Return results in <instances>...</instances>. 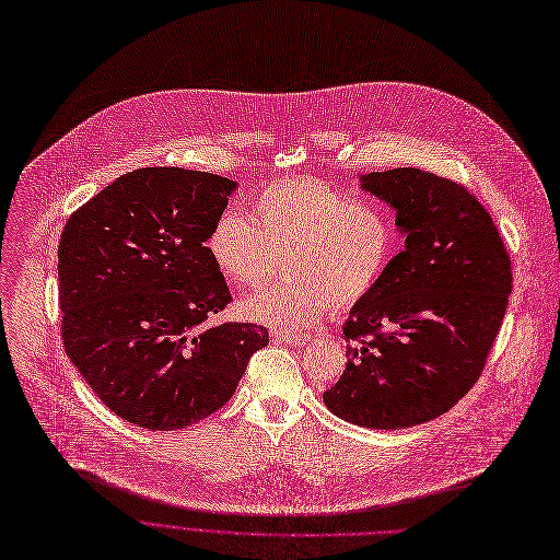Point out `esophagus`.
<instances>
[{"label":"esophagus","mask_w":560,"mask_h":560,"mask_svg":"<svg viewBox=\"0 0 560 560\" xmlns=\"http://www.w3.org/2000/svg\"><path fill=\"white\" fill-rule=\"evenodd\" d=\"M275 339H279L283 343H292V346H306L313 337H311V332H275Z\"/></svg>","instance_id":"obj_1"}]
</instances>
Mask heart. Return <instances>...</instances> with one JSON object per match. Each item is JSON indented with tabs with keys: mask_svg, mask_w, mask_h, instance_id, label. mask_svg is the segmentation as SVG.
<instances>
[{
	"mask_svg": "<svg viewBox=\"0 0 560 560\" xmlns=\"http://www.w3.org/2000/svg\"><path fill=\"white\" fill-rule=\"evenodd\" d=\"M249 214H219L206 247L221 277L241 288H261L283 257L285 279L238 306L245 319L281 330L317 324L330 303L348 308L369 296L397 247L386 208L315 178L270 183L254 194Z\"/></svg>",
	"mask_w": 560,
	"mask_h": 560,
	"instance_id": "heart-1",
	"label": "heart"
}]
</instances>
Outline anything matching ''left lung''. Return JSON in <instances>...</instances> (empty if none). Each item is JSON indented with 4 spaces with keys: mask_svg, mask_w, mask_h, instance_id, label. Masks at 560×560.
Segmentation results:
<instances>
[{
    "mask_svg": "<svg viewBox=\"0 0 560 560\" xmlns=\"http://www.w3.org/2000/svg\"><path fill=\"white\" fill-rule=\"evenodd\" d=\"M395 210L404 249L343 324L348 364L328 409L366 429L429 422L478 382L512 294V261L460 183L397 167L360 178Z\"/></svg>",
    "mask_w": 560,
    "mask_h": 560,
    "instance_id": "1",
    "label": "left lung"
}]
</instances>
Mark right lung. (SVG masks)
I'll use <instances>...</instances> for the list:
<instances>
[{
    "label": "right lung",
    "mask_w": 560,
    "mask_h": 560,
    "mask_svg": "<svg viewBox=\"0 0 560 560\" xmlns=\"http://www.w3.org/2000/svg\"><path fill=\"white\" fill-rule=\"evenodd\" d=\"M234 189L208 172L142 167L97 191L65 225V350L131 424L176 431L206 420L270 341L257 324H214L232 294L206 243Z\"/></svg>",
    "instance_id": "obj_1"
}]
</instances>
